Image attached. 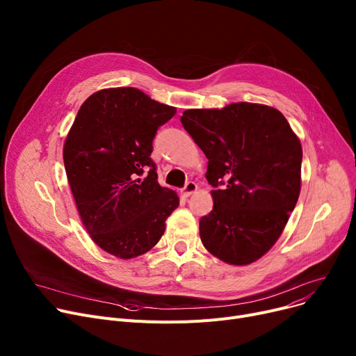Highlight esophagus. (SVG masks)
I'll return each mask as SVG.
<instances>
[{"mask_svg":"<svg viewBox=\"0 0 356 356\" xmlns=\"http://www.w3.org/2000/svg\"><path fill=\"white\" fill-rule=\"evenodd\" d=\"M196 191H197V184H196L195 181H188V183H186L184 188L181 189V193H183L184 197H189V196L193 195Z\"/></svg>","mask_w":356,"mask_h":356,"instance_id":"obj_1","label":"esophagus"}]
</instances>
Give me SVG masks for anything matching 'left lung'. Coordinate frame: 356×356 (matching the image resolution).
Returning <instances> with one entry per match:
<instances>
[{
	"label": "left lung",
	"mask_w": 356,
	"mask_h": 356,
	"mask_svg": "<svg viewBox=\"0 0 356 356\" xmlns=\"http://www.w3.org/2000/svg\"><path fill=\"white\" fill-rule=\"evenodd\" d=\"M183 128L207 156L213 209L200 218L202 244L232 266L263 257L300 195L302 144L275 108L239 102L188 109Z\"/></svg>",
	"instance_id": "left-lung-1"
}]
</instances>
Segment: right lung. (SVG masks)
<instances>
[{
    "label": "right lung",
    "instance_id": "obj_1",
    "mask_svg": "<svg viewBox=\"0 0 356 356\" xmlns=\"http://www.w3.org/2000/svg\"><path fill=\"white\" fill-rule=\"evenodd\" d=\"M175 114L137 88L102 89L82 104L66 137V176L83 227L112 255L152 250L179 207L149 157L157 129Z\"/></svg>",
    "mask_w": 356,
    "mask_h": 356
}]
</instances>
